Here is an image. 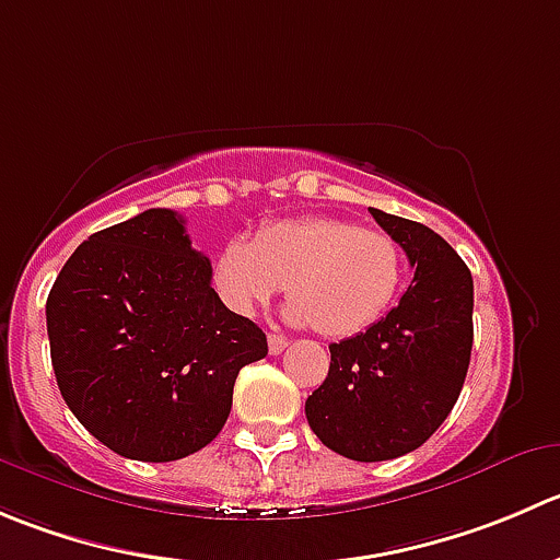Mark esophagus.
<instances>
[{
	"instance_id": "obj_1",
	"label": "esophagus",
	"mask_w": 560,
	"mask_h": 560,
	"mask_svg": "<svg viewBox=\"0 0 560 560\" xmlns=\"http://www.w3.org/2000/svg\"><path fill=\"white\" fill-rule=\"evenodd\" d=\"M287 345H290V341H287V336H281V334H270V336H268V350H270V355H279V352L284 350Z\"/></svg>"
}]
</instances>
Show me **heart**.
I'll use <instances>...</instances> for the list:
<instances>
[{"label":"heart","mask_w":560,"mask_h":560,"mask_svg":"<svg viewBox=\"0 0 560 560\" xmlns=\"http://www.w3.org/2000/svg\"><path fill=\"white\" fill-rule=\"evenodd\" d=\"M405 276L396 237L334 215L265 224L252 243L226 241L213 259V287L235 314H254L284 287L287 319L345 339L377 323Z\"/></svg>","instance_id":"heart-1"}]
</instances>
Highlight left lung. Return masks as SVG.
Instances as JSON below:
<instances>
[{
  "label": "left lung",
  "mask_w": 560,
  "mask_h": 560,
  "mask_svg": "<svg viewBox=\"0 0 560 560\" xmlns=\"http://www.w3.org/2000/svg\"><path fill=\"white\" fill-rule=\"evenodd\" d=\"M412 265V284L380 323L330 345L325 383L306 399L314 435L347 459L416 452L446 421L474 347V276L430 226L369 208Z\"/></svg>",
  "instance_id": "left-lung-1"
}]
</instances>
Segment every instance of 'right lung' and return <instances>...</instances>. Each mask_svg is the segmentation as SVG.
<instances>
[{
    "instance_id": "obj_1",
    "label": "right lung",
    "mask_w": 560,
    "mask_h": 560,
    "mask_svg": "<svg viewBox=\"0 0 560 560\" xmlns=\"http://www.w3.org/2000/svg\"><path fill=\"white\" fill-rule=\"evenodd\" d=\"M186 221L153 208L86 237L46 301L48 345L70 412L119 457L172 463L208 446L262 328L210 287Z\"/></svg>"
}]
</instances>
